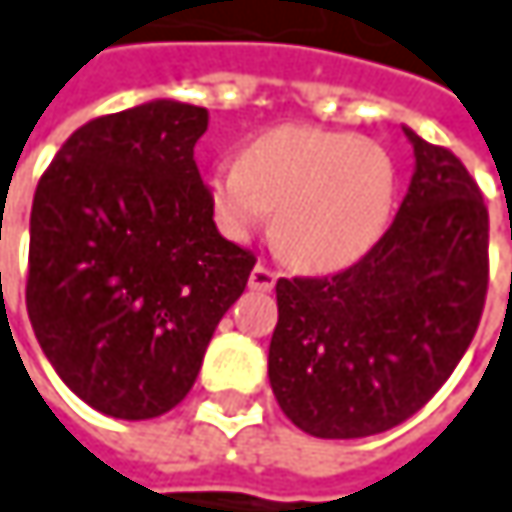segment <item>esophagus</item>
Here are the masks:
<instances>
[{"instance_id":"obj_1","label":"esophagus","mask_w":512,"mask_h":512,"mask_svg":"<svg viewBox=\"0 0 512 512\" xmlns=\"http://www.w3.org/2000/svg\"><path fill=\"white\" fill-rule=\"evenodd\" d=\"M275 281H278V272L263 266V263H257L255 269H252V275H249V287L252 290H263V293H269L275 287Z\"/></svg>"}]
</instances>
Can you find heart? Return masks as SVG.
Segmentation results:
<instances>
[{"label":"heart","instance_id":"1","mask_svg":"<svg viewBox=\"0 0 512 512\" xmlns=\"http://www.w3.org/2000/svg\"><path fill=\"white\" fill-rule=\"evenodd\" d=\"M219 228L249 240L272 219L278 252L308 269H338L364 255L394 207V162L370 139L305 124L275 127L240 162L210 171Z\"/></svg>","mask_w":512,"mask_h":512}]
</instances>
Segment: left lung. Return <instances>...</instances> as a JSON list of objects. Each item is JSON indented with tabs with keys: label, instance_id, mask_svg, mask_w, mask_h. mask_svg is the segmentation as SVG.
<instances>
[{
	"label": "left lung",
	"instance_id": "1",
	"mask_svg": "<svg viewBox=\"0 0 512 512\" xmlns=\"http://www.w3.org/2000/svg\"><path fill=\"white\" fill-rule=\"evenodd\" d=\"M415 174L388 231L332 275L278 278L269 382L317 439L385 433L448 382L489 287V210L442 145L406 130Z\"/></svg>",
	"mask_w": 512,
	"mask_h": 512
}]
</instances>
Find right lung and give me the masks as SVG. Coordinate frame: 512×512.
I'll use <instances>...</instances> for the list:
<instances>
[{"mask_svg":"<svg viewBox=\"0 0 512 512\" xmlns=\"http://www.w3.org/2000/svg\"><path fill=\"white\" fill-rule=\"evenodd\" d=\"M201 106L154 100L82 124L41 174L26 311L64 385L103 415L174 409L257 257L213 222Z\"/></svg>","mask_w":512,"mask_h":512,"instance_id":"add662e5","label":"right lung"}]
</instances>
